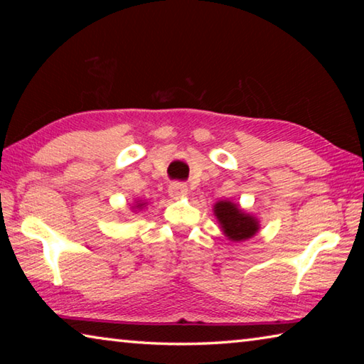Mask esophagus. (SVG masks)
Returning <instances> with one entry per match:
<instances>
[{
  "mask_svg": "<svg viewBox=\"0 0 364 364\" xmlns=\"http://www.w3.org/2000/svg\"><path fill=\"white\" fill-rule=\"evenodd\" d=\"M188 193V186L183 183H171L168 186V194L171 197H181V196H186Z\"/></svg>",
  "mask_w": 364,
  "mask_h": 364,
  "instance_id": "obj_1",
  "label": "esophagus"
}]
</instances>
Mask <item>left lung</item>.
Returning a JSON list of instances; mask_svg holds the SVG:
<instances>
[{
	"mask_svg": "<svg viewBox=\"0 0 364 364\" xmlns=\"http://www.w3.org/2000/svg\"><path fill=\"white\" fill-rule=\"evenodd\" d=\"M213 213L217 217L221 231L232 242H241L254 237L260 230V223L254 215L245 213L241 207L231 200H218L213 205Z\"/></svg>",
	"mask_w": 364,
	"mask_h": 364,
	"instance_id": "left-lung-1",
	"label": "left lung"
}]
</instances>
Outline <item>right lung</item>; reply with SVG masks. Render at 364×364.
I'll use <instances>...</instances> for the list:
<instances>
[{"label":"right lung","instance_id":"add662e5","mask_svg":"<svg viewBox=\"0 0 364 364\" xmlns=\"http://www.w3.org/2000/svg\"><path fill=\"white\" fill-rule=\"evenodd\" d=\"M146 205V202H139L138 200V204H136V208H143Z\"/></svg>","mask_w":364,"mask_h":364}]
</instances>
